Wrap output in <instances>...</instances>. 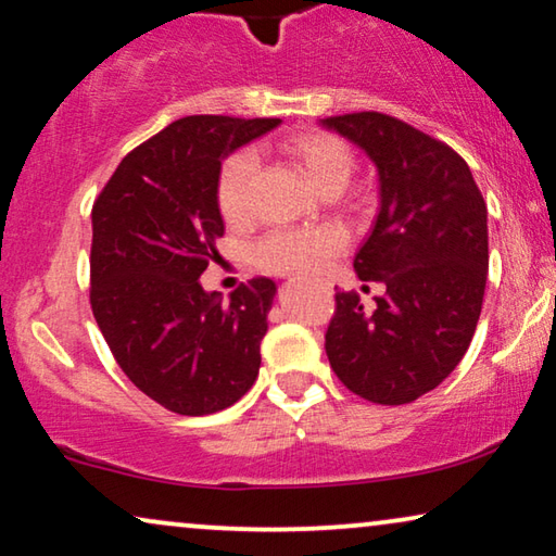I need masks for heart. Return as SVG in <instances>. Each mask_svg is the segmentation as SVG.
<instances>
[{"label": "heart", "mask_w": 556, "mask_h": 556, "mask_svg": "<svg viewBox=\"0 0 556 556\" xmlns=\"http://www.w3.org/2000/svg\"><path fill=\"white\" fill-rule=\"evenodd\" d=\"M293 163L301 167L320 192H338L349 182L356 155L351 144L333 132L308 130L291 135L280 142ZM258 170V157L253 150H238L225 160L215 185L220 215L228 223H243L251 215V190ZM349 243L343 228L338 225H313V228H276L253 245V261L268 273L286 276H313L326 268L328 261Z\"/></svg>", "instance_id": "obj_1"}]
</instances>
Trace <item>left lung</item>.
Segmentation results:
<instances>
[{"mask_svg": "<svg viewBox=\"0 0 556 556\" xmlns=\"http://www.w3.org/2000/svg\"><path fill=\"white\" fill-rule=\"evenodd\" d=\"M374 160L381 211L356 253L361 280L383 283L376 311L336 293L326 331L333 374L356 396L412 404L469 349L489 273L486 203L454 148L383 112L324 119Z\"/></svg>", "mask_w": 556, "mask_h": 556, "instance_id": "obj_1", "label": "left lung"}]
</instances>
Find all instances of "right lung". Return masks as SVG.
Returning <instances> with one entry per match:
<instances>
[{"label":"right lung","mask_w":556,"mask_h":556,"mask_svg":"<svg viewBox=\"0 0 556 556\" xmlns=\"http://www.w3.org/2000/svg\"><path fill=\"white\" fill-rule=\"evenodd\" d=\"M278 117L190 115L127 152L92 205L90 305L112 356L167 412L205 416L243 399L261 368L276 283L223 303L200 276L218 258L223 157Z\"/></svg>","instance_id":"add662e5"}]
</instances>
